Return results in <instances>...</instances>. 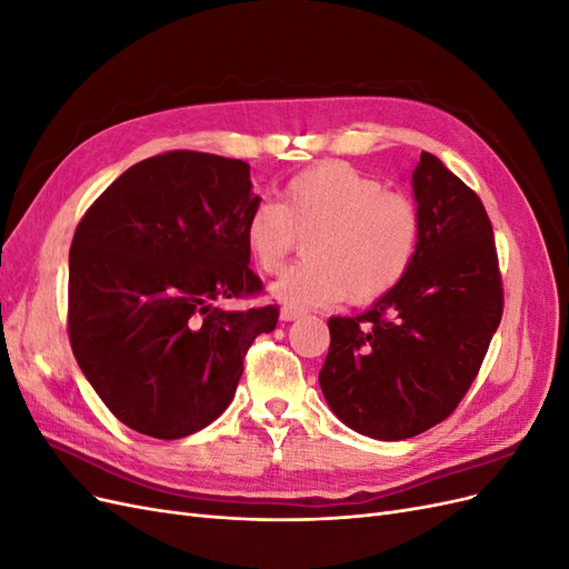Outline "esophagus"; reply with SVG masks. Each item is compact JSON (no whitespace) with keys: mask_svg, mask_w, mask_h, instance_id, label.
I'll return each instance as SVG.
<instances>
[{"mask_svg":"<svg viewBox=\"0 0 569 569\" xmlns=\"http://www.w3.org/2000/svg\"><path fill=\"white\" fill-rule=\"evenodd\" d=\"M303 318V311H299V308H291V306H284L280 311V320L284 322H291V320H299Z\"/></svg>","mask_w":569,"mask_h":569,"instance_id":"esophagus-1","label":"esophagus"}]
</instances>
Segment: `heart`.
Returning a JSON list of instances; mask_svg holds the SVG:
<instances>
[{
	"mask_svg": "<svg viewBox=\"0 0 569 569\" xmlns=\"http://www.w3.org/2000/svg\"><path fill=\"white\" fill-rule=\"evenodd\" d=\"M306 239V261L284 270L272 297L295 308L347 297L368 303L399 284L416 261L422 237L420 206L349 163H320L284 184L282 203L261 199L244 220L253 266L274 274Z\"/></svg>",
	"mask_w": 569,
	"mask_h": 569,
	"instance_id": "heart-1",
	"label": "heart"
}]
</instances>
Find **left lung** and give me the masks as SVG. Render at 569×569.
I'll use <instances>...</instances> for the list:
<instances>
[{
	"instance_id": "8db88e82",
	"label": "left lung",
	"mask_w": 569,
	"mask_h": 569,
	"mask_svg": "<svg viewBox=\"0 0 569 569\" xmlns=\"http://www.w3.org/2000/svg\"><path fill=\"white\" fill-rule=\"evenodd\" d=\"M422 237L406 278L356 318H330L318 375L353 432L401 441L439 425L468 393L503 316L485 203L432 153L412 170Z\"/></svg>"
}]
</instances>
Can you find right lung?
Returning a JSON list of instances; mask_svg holds the SVG:
<instances>
[{
	"mask_svg": "<svg viewBox=\"0 0 569 569\" xmlns=\"http://www.w3.org/2000/svg\"><path fill=\"white\" fill-rule=\"evenodd\" d=\"M261 201L249 163L168 151L113 180L78 222L68 253V337L113 416L182 439L226 410L253 339L278 306L228 311L263 289L244 220Z\"/></svg>",
	"mask_w": 569,
	"mask_h": 569,
	"instance_id": "add662e5",
	"label": "right lung"
}]
</instances>
